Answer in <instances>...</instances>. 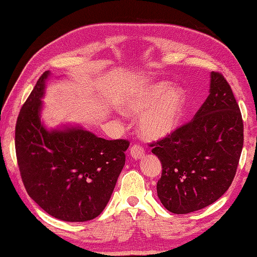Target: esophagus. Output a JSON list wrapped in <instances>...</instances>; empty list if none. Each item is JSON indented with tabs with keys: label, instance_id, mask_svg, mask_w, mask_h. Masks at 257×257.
I'll use <instances>...</instances> for the list:
<instances>
[{
	"label": "esophagus",
	"instance_id": "esophagus-1",
	"mask_svg": "<svg viewBox=\"0 0 257 257\" xmlns=\"http://www.w3.org/2000/svg\"><path fill=\"white\" fill-rule=\"evenodd\" d=\"M144 148L141 146V145H137L135 144L132 146V148H130V155H132V157H134L135 160H139V158H142L144 156Z\"/></svg>",
	"mask_w": 257,
	"mask_h": 257
}]
</instances>
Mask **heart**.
<instances>
[{"label":"heart","instance_id":"1","mask_svg":"<svg viewBox=\"0 0 257 257\" xmlns=\"http://www.w3.org/2000/svg\"><path fill=\"white\" fill-rule=\"evenodd\" d=\"M170 83L148 84L135 91L125 104L128 114H141V132L145 137L158 139L177 127L185 105V94Z\"/></svg>","mask_w":257,"mask_h":257}]
</instances>
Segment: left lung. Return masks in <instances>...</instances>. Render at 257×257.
Instances as JSON below:
<instances>
[{
	"label": "left lung",
	"mask_w": 257,
	"mask_h": 257,
	"mask_svg": "<svg viewBox=\"0 0 257 257\" xmlns=\"http://www.w3.org/2000/svg\"><path fill=\"white\" fill-rule=\"evenodd\" d=\"M244 123L229 83L211 73L210 94L194 118L149 145L162 163L157 195L169 211L203 209L231 185L238 166Z\"/></svg>",
	"instance_id": "left-lung-1"
}]
</instances>
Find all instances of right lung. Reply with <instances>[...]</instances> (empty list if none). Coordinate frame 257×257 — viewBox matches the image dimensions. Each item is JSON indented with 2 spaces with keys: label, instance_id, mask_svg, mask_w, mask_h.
<instances>
[{
  "label": "right lung",
  "instance_id": "obj_1",
  "mask_svg": "<svg viewBox=\"0 0 257 257\" xmlns=\"http://www.w3.org/2000/svg\"><path fill=\"white\" fill-rule=\"evenodd\" d=\"M49 72L37 81L18 115L16 154L27 193L60 220L96 218L109 202L122 171L127 139L106 141L83 129L47 132L39 120Z\"/></svg>",
  "mask_w": 257,
  "mask_h": 257
}]
</instances>
